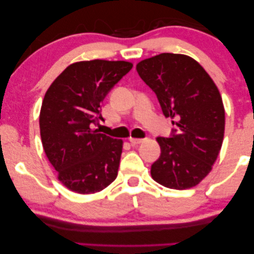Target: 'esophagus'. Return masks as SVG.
<instances>
[{
  "label": "esophagus",
  "mask_w": 254,
  "mask_h": 254,
  "mask_svg": "<svg viewBox=\"0 0 254 254\" xmlns=\"http://www.w3.org/2000/svg\"><path fill=\"white\" fill-rule=\"evenodd\" d=\"M129 142L133 145H137V144H141L144 142V138H134V137H130L129 138Z\"/></svg>",
  "instance_id": "1"
}]
</instances>
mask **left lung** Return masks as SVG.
I'll use <instances>...</instances> for the list:
<instances>
[{"label": "left lung", "mask_w": 254, "mask_h": 254, "mask_svg": "<svg viewBox=\"0 0 254 254\" xmlns=\"http://www.w3.org/2000/svg\"><path fill=\"white\" fill-rule=\"evenodd\" d=\"M136 70L175 125L170 137H157L161 156L151 165L152 179L168 189H190L210 172L221 150L225 113L220 91L187 55L162 53L138 62Z\"/></svg>", "instance_id": "left-lung-1"}]
</instances>
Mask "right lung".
I'll use <instances>...</instances> for the list:
<instances>
[{
    "mask_svg": "<svg viewBox=\"0 0 254 254\" xmlns=\"http://www.w3.org/2000/svg\"><path fill=\"white\" fill-rule=\"evenodd\" d=\"M133 64L92 60L68 65L44 97L39 125L43 147L58 178L72 192L91 194L118 176L123 140L98 133L102 103Z\"/></svg>",
    "mask_w": 254,
    "mask_h": 254,
    "instance_id": "1",
    "label": "right lung"
}]
</instances>
